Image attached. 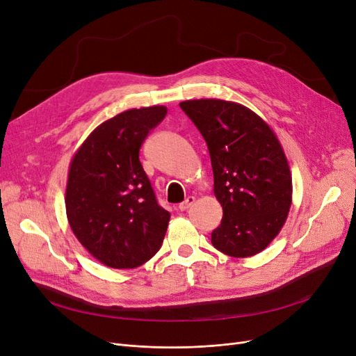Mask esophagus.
I'll return each mask as SVG.
<instances>
[{"label":"esophagus","instance_id":"1","mask_svg":"<svg viewBox=\"0 0 356 356\" xmlns=\"http://www.w3.org/2000/svg\"><path fill=\"white\" fill-rule=\"evenodd\" d=\"M195 200H196V199H195L193 196L186 197V200H184V202H181V203L179 204V207H177V208H179V211H181V212H183V211H188V209L192 207V204L195 203Z\"/></svg>","mask_w":356,"mask_h":356}]
</instances>
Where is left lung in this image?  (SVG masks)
Instances as JSON below:
<instances>
[{
	"label": "left lung",
	"instance_id": "left-lung-1",
	"mask_svg": "<svg viewBox=\"0 0 356 356\" xmlns=\"http://www.w3.org/2000/svg\"><path fill=\"white\" fill-rule=\"evenodd\" d=\"M180 108L208 144L213 192L223 209L212 245L236 258L261 252L283 228L291 204L282 145L263 120L239 104L195 99Z\"/></svg>",
	"mask_w": 356,
	"mask_h": 356
}]
</instances>
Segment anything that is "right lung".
Wrapping results in <instances>:
<instances>
[{
  "label": "right lung",
  "instance_id": "obj_1",
  "mask_svg": "<svg viewBox=\"0 0 356 356\" xmlns=\"http://www.w3.org/2000/svg\"><path fill=\"white\" fill-rule=\"evenodd\" d=\"M164 106L121 112L101 124L74 154L66 212L81 244L112 268H136L160 250L170 213L164 211L140 161Z\"/></svg>",
  "mask_w": 356,
  "mask_h": 356
}]
</instances>
